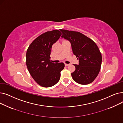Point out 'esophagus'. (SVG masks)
<instances>
[{"label":"esophagus","mask_w":123,"mask_h":123,"mask_svg":"<svg viewBox=\"0 0 123 123\" xmlns=\"http://www.w3.org/2000/svg\"><path fill=\"white\" fill-rule=\"evenodd\" d=\"M65 66H69V64H67V63H65Z\"/></svg>","instance_id":"34e87169"}]
</instances>
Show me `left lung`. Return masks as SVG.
<instances>
[{
	"label": "left lung",
	"mask_w": 123,
	"mask_h": 123,
	"mask_svg": "<svg viewBox=\"0 0 123 123\" xmlns=\"http://www.w3.org/2000/svg\"><path fill=\"white\" fill-rule=\"evenodd\" d=\"M62 38L69 41L73 54L79 60L74 65L75 71L71 74L73 80L81 85L89 84L95 80L100 71L102 55L96 43L80 32L61 30Z\"/></svg>",
	"instance_id": "left-lung-1"
}]
</instances>
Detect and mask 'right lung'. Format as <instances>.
<instances>
[{
    "mask_svg": "<svg viewBox=\"0 0 123 123\" xmlns=\"http://www.w3.org/2000/svg\"><path fill=\"white\" fill-rule=\"evenodd\" d=\"M61 35L58 30L44 32L35 39L27 50L26 64L28 72L42 86L48 87L55 85L65 67L63 62H52L50 57L52 45Z\"/></svg>",
    "mask_w": 123,
    "mask_h": 123,
    "instance_id": "right-lung-1",
    "label": "right lung"
}]
</instances>
